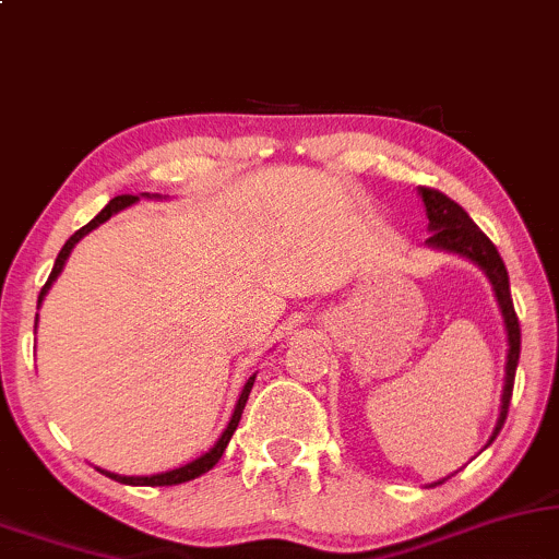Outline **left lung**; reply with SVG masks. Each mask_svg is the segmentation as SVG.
<instances>
[{"mask_svg":"<svg viewBox=\"0 0 559 559\" xmlns=\"http://www.w3.org/2000/svg\"><path fill=\"white\" fill-rule=\"evenodd\" d=\"M421 200H425L427 218H429V239L427 245L435 250H448L455 254H463L487 273L489 284L495 288L497 305H500L502 318H506V331H508V365H506V388H502V406H500V419H497L495 432L489 437L487 445H492L495 437L500 435L502 425L508 419V406L513 399V382H515V367L518 356H521V325H518V314L513 307V297H510V281H508V267L502 262L497 247L489 241L487 234L468 218V213L450 200L448 194L432 187H419ZM442 484V481H437Z\"/></svg>","mask_w":559,"mask_h":559,"instance_id":"obj_1","label":"left lung"}]
</instances>
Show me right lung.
<instances>
[{
    "label": "right lung",
    "instance_id": "obj_1",
    "mask_svg": "<svg viewBox=\"0 0 559 559\" xmlns=\"http://www.w3.org/2000/svg\"><path fill=\"white\" fill-rule=\"evenodd\" d=\"M143 198H151V194L143 192ZM153 198H158V194H153ZM138 200H140L138 194H117V198L109 200V205H106L104 211H100V213L96 215V218L91 221V224H85L83 228H78V231L72 234V237L64 241V247H62V250H59V254H57V262H53V267H51L49 281H46L44 288H41V294H38V305H41L44 297H46V292H49L53 281H57V275L62 273V267H64L67 258H70L72 247H75L78 241L83 239L87 231H93V228L104 224V221H109L114 213L124 211L127 205L138 203ZM36 322H38V314H36ZM252 385H254V374H252L250 380H247V385L241 388V395H239L237 406H234L231 421H228V427L224 429V435H221V437H218V442H215V445H213L211 450H207L205 455H200V459H194L192 463H185V466L174 468V472L153 474V476H119V474H111V472H100V474H106V476H109V479L119 481V484H132V487H138V484H140V487H171V484H185V481L194 479V476H203L205 472H211V468L215 466V463L221 461V455H224V450H226V445H228V440H231V435L237 432L239 419H241V412H245V403H247V399H250V390H252Z\"/></svg>",
    "mask_w": 559,
    "mask_h": 559
}]
</instances>
